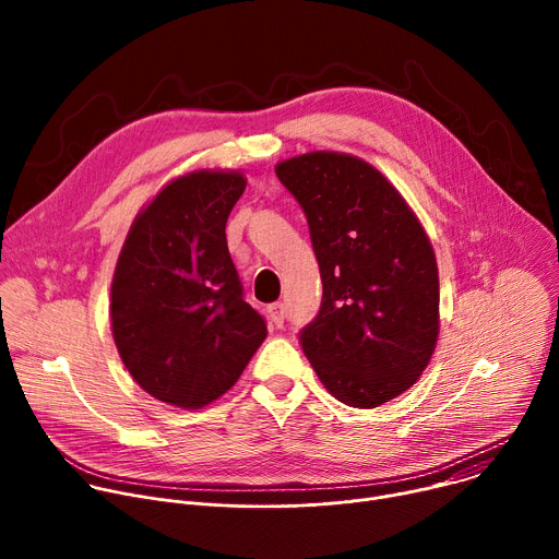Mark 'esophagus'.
I'll return each mask as SVG.
<instances>
[{
    "instance_id": "obj_1",
    "label": "esophagus",
    "mask_w": 559,
    "mask_h": 559,
    "mask_svg": "<svg viewBox=\"0 0 559 559\" xmlns=\"http://www.w3.org/2000/svg\"><path fill=\"white\" fill-rule=\"evenodd\" d=\"M267 313H270V321L274 323V328H283V323H285V307H283V302H274V305H270L267 307Z\"/></svg>"
}]
</instances>
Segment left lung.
I'll return each mask as SVG.
<instances>
[{"instance_id": "8db88e82", "label": "left lung", "mask_w": 559, "mask_h": 559, "mask_svg": "<svg viewBox=\"0 0 559 559\" xmlns=\"http://www.w3.org/2000/svg\"><path fill=\"white\" fill-rule=\"evenodd\" d=\"M307 216L323 300L300 330L313 371L349 407L407 391L438 341V265L397 190L362 158L309 152L276 166Z\"/></svg>"}]
</instances>
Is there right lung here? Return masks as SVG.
Instances as JSON below:
<instances>
[{
	"instance_id": "add662e5",
	"label": "right lung",
	"mask_w": 559,
	"mask_h": 559,
	"mask_svg": "<svg viewBox=\"0 0 559 559\" xmlns=\"http://www.w3.org/2000/svg\"><path fill=\"white\" fill-rule=\"evenodd\" d=\"M243 190L238 173L186 175L158 192L128 231L112 278V336L130 376L162 403L210 405L267 336L225 241Z\"/></svg>"
}]
</instances>
